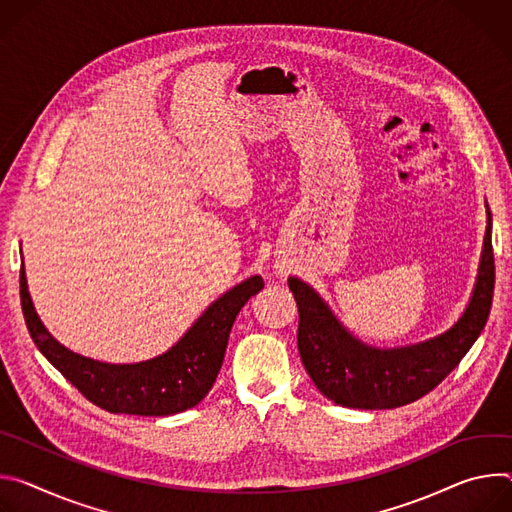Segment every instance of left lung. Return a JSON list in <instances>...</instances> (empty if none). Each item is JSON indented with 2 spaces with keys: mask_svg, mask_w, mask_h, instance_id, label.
<instances>
[{
  "mask_svg": "<svg viewBox=\"0 0 512 512\" xmlns=\"http://www.w3.org/2000/svg\"><path fill=\"white\" fill-rule=\"evenodd\" d=\"M490 230L488 213L478 280L466 313L449 331L417 346L376 350L358 342L309 285L289 278L299 307V354L319 392L350 409H396L431 392L462 362L488 321L494 295Z\"/></svg>",
  "mask_w": 512,
  "mask_h": 512,
  "instance_id": "left-lung-1",
  "label": "left lung"
}]
</instances>
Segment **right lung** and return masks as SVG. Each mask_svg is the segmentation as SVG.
<instances>
[{
	"label": "right lung",
	"instance_id": "1",
	"mask_svg": "<svg viewBox=\"0 0 512 512\" xmlns=\"http://www.w3.org/2000/svg\"><path fill=\"white\" fill-rule=\"evenodd\" d=\"M264 289L250 276L219 297L166 354L140 364H103L69 352L38 319L20 268V299L36 348L87 401L109 413L166 417L199 405L211 390L227 348L232 325L248 299Z\"/></svg>",
	"mask_w": 512,
	"mask_h": 512
}]
</instances>
